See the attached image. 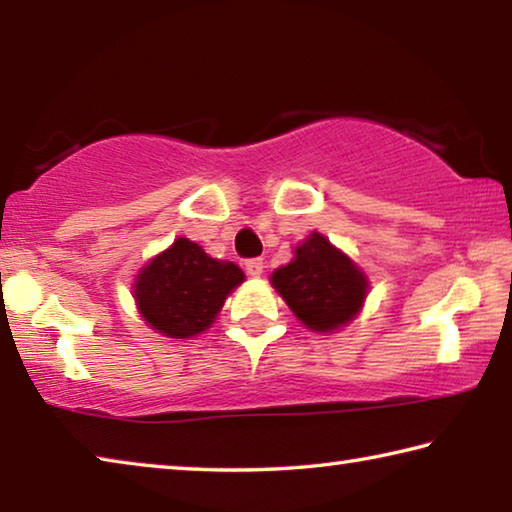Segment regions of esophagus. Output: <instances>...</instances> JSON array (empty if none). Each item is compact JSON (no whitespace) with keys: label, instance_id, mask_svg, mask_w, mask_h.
I'll return each mask as SVG.
<instances>
[{"label":"esophagus","instance_id":"1","mask_svg":"<svg viewBox=\"0 0 512 512\" xmlns=\"http://www.w3.org/2000/svg\"><path fill=\"white\" fill-rule=\"evenodd\" d=\"M246 271H248V275L259 277V275L264 273V259H262V257H250V259H246Z\"/></svg>","mask_w":512,"mask_h":512}]
</instances>
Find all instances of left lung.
I'll use <instances>...</instances> for the list:
<instances>
[{
	"instance_id": "obj_1",
	"label": "left lung",
	"mask_w": 512,
	"mask_h": 512,
	"mask_svg": "<svg viewBox=\"0 0 512 512\" xmlns=\"http://www.w3.org/2000/svg\"><path fill=\"white\" fill-rule=\"evenodd\" d=\"M293 314L314 332H332L357 316L366 298V275L341 250L314 232L296 259L271 277Z\"/></svg>"
}]
</instances>
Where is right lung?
<instances>
[{
  "instance_id": "1",
  "label": "right lung",
  "mask_w": 512,
  "mask_h": 512,
  "mask_svg": "<svg viewBox=\"0 0 512 512\" xmlns=\"http://www.w3.org/2000/svg\"><path fill=\"white\" fill-rule=\"evenodd\" d=\"M241 282L244 271L237 264L212 259L180 237L142 268L135 300L153 329L171 339H189L214 323L225 296Z\"/></svg>"
}]
</instances>
